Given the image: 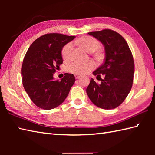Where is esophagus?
<instances>
[{
	"label": "esophagus",
	"mask_w": 155,
	"mask_h": 155,
	"mask_svg": "<svg viewBox=\"0 0 155 155\" xmlns=\"http://www.w3.org/2000/svg\"><path fill=\"white\" fill-rule=\"evenodd\" d=\"M81 77L79 75H75V78L76 79H78V78H80Z\"/></svg>",
	"instance_id": "esophagus-1"
}]
</instances>
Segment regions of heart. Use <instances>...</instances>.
Listing matches in <instances>:
<instances>
[{
    "mask_svg": "<svg viewBox=\"0 0 155 155\" xmlns=\"http://www.w3.org/2000/svg\"><path fill=\"white\" fill-rule=\"evenodd\" d=\"M77 43L84 48L88 52H94L100 48V43L97 39L91 37H83L77 41ZM72 49V42H68L66 44L61 50V55L63 60L68 61L71 58ZM96 67L93 61H89L86 63L74 62L67 68V71L76 75L86 74L92 71Z\"/></svg>",
    "mask_w": 155,
    "mask_h": 155,
    "instance_id": "b5f03b06",
    "label": "heart"
}]
</instances>
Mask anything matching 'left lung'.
Segmentation results:
<instances>
[{"mask_svg":"<svg viewBox=\"0 0 155 155\" xmlns=\"http://www.w3.org/2000/svg\"><path fill=\"white\" fill-rule=\"evenodd\" d=\"M103 45L104 62L93 74L104 75L98 84L91 78L87 93L94 104L103 109H113L123 103L132 88L134 64L129 47L118 32L110 29L88 33Z\"/></svg>","mask_w":155,"mask_h":155,"instance_id":"obj_1","label":"left lung"}]
</instances>
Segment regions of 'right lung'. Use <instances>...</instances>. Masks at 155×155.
Listing matches in <instances>:
<instances>
[{"label":"right lung","mask_w":155,"mask_h":155,"mask_svg":"<svg viewBox=\"0 0 155 155\" xmlns=\"http://www.w3.org/2000/svg\"><path fill=\"white\" fill-rule=\"evenodd\" d=\"M75 38L58 33L42 35L35 40L26 53L22 65V84L35 104L51 110L64 101L75 82L72 74L65 73L61 81L53 74L62 64L61 50Z\"/></svg>","instance_id":"obj_1"}]
</instances>
